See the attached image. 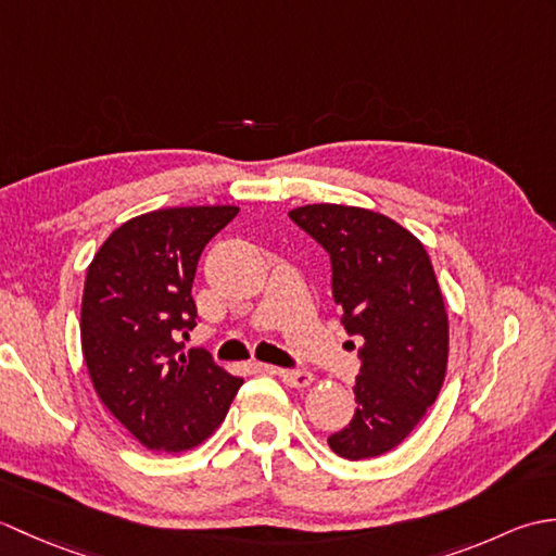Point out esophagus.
Wrapping results in <instances>:
<instances>
[{"label":"esophagus","mask_w":556,"mask_h":556,"mask_svg":"<svg viewBox=\"0 0 556 556\" xmlns=\"http://www.w3.org/2000/svg\"><path fill=\"white\" fill-rule=\"evenodd\" d=\"M277 375L285 380L289 387H296L303 389L313 382V372L308 370H289V368H277Z\"/></svg>","instance_id":"1"}]
</instances>
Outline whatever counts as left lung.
I'll list each match as a JSON object with an SVG mask.
<instances>
[{
  "label": "left lung",
  "mask_w": 556,
  "mask_h": 556,
  "mask_svg": "<svg viewBox=\"0 0 556 556\" xmlns=\"http://www.w3.org/2000/svg\"><path fill=\"white\" fill-rule=\"evenodd\" d=\"M332 260L341 323L361 337L356 413L329 434L349 460L392 452L440 394L448 358V317L430 255L408 229L380 212L303 205L289 212Z\"/></svg>",
  "instance_id": "1"
}]
</instances>
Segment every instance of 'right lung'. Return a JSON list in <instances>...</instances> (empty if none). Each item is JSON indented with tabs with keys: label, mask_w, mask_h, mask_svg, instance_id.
Returning a JSON list of instances; mask_svg holds the SVG:
<instances>
[{
	"label": "right lung",
	"mask_w": 556,
	"mask_h": 556,
	"mask_svg": "<svg viewBox=\"0 0 556 556\" xmlns=\"http://www.w3.org/2000/svg\"><path fill=\"white\" fill-rule=\"evenodd\" d=\"M239 215L233 205L167 207L124 222L86 275L80 344L100 401L152 452H186L219 428L243 384L203 349L191 296L200 253Z\"/></svg>",
	"instance_id": "add662e5"
}]
</instances>
